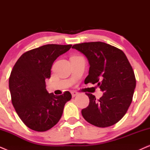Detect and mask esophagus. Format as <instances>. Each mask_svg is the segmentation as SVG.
<instances>
[{
    "instance_id": "1",
    "label": "esophagus",
    "mask_w": 150,
    "mask_h": 150,
    "mask_svg": "<svg viewBox=\"0 0 150 150\" xmlns=\"http://www.w3.org/2000/svg\"><path fill=\"white\" fill-rule=\"evenodd\" d=\"M71 96H72V97H75L76 96H77L78 92L75 91H71Z\"/></svg>"
}]
</instances>
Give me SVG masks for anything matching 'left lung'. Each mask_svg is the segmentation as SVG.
<instances>
[{
	"instance_id": "left-lung-1",
	"label": "left lung",
	"mask_w": 150,
	"mask_h": 150,
	"mask_svg": "<svg viewBox=\"0 0 150 150\" xmlns=\"http://www.w3.org/2000/svg\"><path fill=\"white\" fill-rule=\"evenodd\" d=\"M72 48L87 57L90 65L85 83H98L104 91L99 100L91 93L82 115L93 126L105 128L117 123L126 113L136 87L134 71L122 50L104 42H85Z\"/></svg>"
}]
</instances>
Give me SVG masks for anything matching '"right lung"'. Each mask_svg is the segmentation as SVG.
I'll use <instances>...</instances> for the list:
<instances>
[{"label": "right lung", "mask_w": 150, "mask_h": 150, "mask_svg": "<svg viewBox=\"0 0 150 150\" xmlns=\"http://www.w3.org/2000/svg\"><path fill=\"white\" fill-rule=\"evenodd\" d=\"M69 45L47 44L24 52L12 69L9 80L11 102L16 112L28 128L44 132L55 126L62 116L71 95L48 93L46 79L58 57L68 51Z\"/></svg>", "instance_id": "1"}]
</instances>
